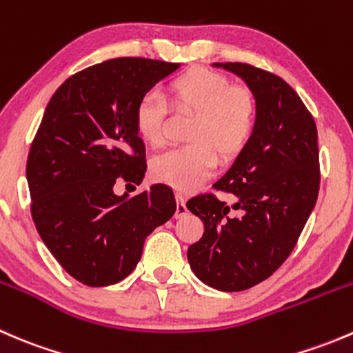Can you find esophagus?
Here are the masks:
<instances>
[{"instance_id":"obj_1","label":"esophagus","mask_w":353,"mask_h":353,"mask_svg":"<svg viewBox=\"0 0 353 353\" xmlns=\"http://www.w3.org/2000/svg\"><path fill=\"white\" fill-rule=\"evenodd\" d=\"M176 201H177V206H176V219H181V216H184L188 213V206H186V198L183 196V194H176Z\"/></svg>"}]
</instances>
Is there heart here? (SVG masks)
I'll return each mask as SVG.
<instances>
[{
	"instance_id": "b5f03b06",
	"label": "heart",
	"mask_w": 353,
	"mask_h": 353,
	"mask_svg": "<svg viewBox=\"0 0 353 353\" xmlns=\"http://www.w3.org/2000/svg\"><path fill=\"white\" fill-rule=\"evenodd\" d=\"M176 108L196 110L184 147L155 157L150 174L157 183L177 191H191L208 179L219 155H239L252 140L258 124V101L244 85L208 68H191L169 83ZM167 102L162 94L148 90L134 108L137 133L152 147L165 143Z\"/></svg>"
}]
</instances>
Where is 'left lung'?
Masks as SVG:
<instances>
[{"instance_id":"8db88e82","label":"left lung","mask_w":353,"mask_h":353,"mask_svg":"<svg viewBox=\"0 0 353 353\" xmlns=\"http://www.w3.org/2000/svg\"><path fill=\"white\" fill-rule=\"evenodd\" d=\"M245 81L258 101V124L248 147L213 188L186 203L205 232L188 261L206 285L239 292L272 276L290 256L319 193L318 130L294 88L245 63H213Z\"/></svg>"}]
</instances>
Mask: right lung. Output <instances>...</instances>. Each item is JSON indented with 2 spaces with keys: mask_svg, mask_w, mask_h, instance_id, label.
<instances>
[{
  "mask_svg": "<svg viewBox=\"0 0 353 353\" xmlns=\"http://www.w3.org/2000/svg\"><path fill=\"white\" fill-rule=\"evenodd\" d=\"M179 63L116 58L78 71L49 101L27 159L30 212L59 265L88 287L126 279L148 234L176 212L165 184L117 196L116 179L147 172L134 108Z\"/></svg>",
  "mask_w": 353,
  "mask_h": 353,
  "instance_id": "1",
  "label": "right lung"
}]
</instances>
